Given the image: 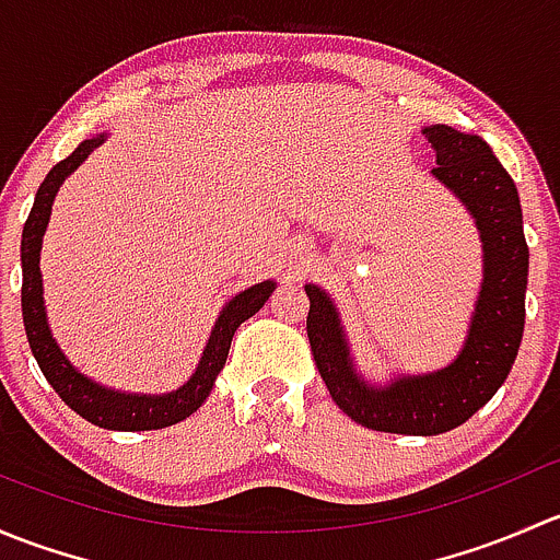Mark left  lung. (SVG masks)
Returning a JSON list of instances; mask_svg holds the SVG:
<instances>
[{
    "mask_svg": "<svg viewBox=\"0 0 560 560\" xmlns=\"http://www.w3.org/2000/svg\"><path fill=\"white\" fill-rule=\"evenodd\" d=\"M422 135L436 154L433 178L466 206L482 241V290L460 354L431 374L369 385L354 369L332 298L322 287L306 284L308 343L338 409L371 431L404 436L453 431L504 385L521 349L528 284V246L515 180L479 135L457 132L447 124H431Z\"/></svg>",
    "mask_w": 560,
    "mask_h": 560,
    "instance_id": "8db88e82",
    "label": "left lung"
}]
</instances>
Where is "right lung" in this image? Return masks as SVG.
Returning <instances> with one entry per match:
<instances>
[{"mask_svg":"<svg viewBox=\"0 0 560 560\" xmlns=\"http://www.w3.org/2000/svg\"><path fill=\"white\" fill-rule=\"evenodd\" d=\"M105 140V135H97L92 140H83L67 160L50 167L45 180L39 184L35 206H32L30 219L24 224V235H21V268H24V284H21V312H24L26 338H30L32 354H35L39 371L48 380V385L59 393V398L70 406L72 411L89 420L92 425L107 428V431H156V428L175 425V422L186 420L195 415L202 406V400L211 395L213 382H217L219 371L228 363L230 343H233L235 330L241 322L254 316L265 306L270 292L276 290L273 281H262L248 290L235 295L228 306L219 314L217 325H213L211 338H208L202 358L197 363L195 374L189 376L186 385L165 395H138V393H121V389H107L89 376H83L59 343L50 336L48 319H45V303H43V273H39V248H43V235L48 228L50 206L59 191L61 180L70 173L78 171V165L86 162V156L97 149Z\"/></svg>","mask_w":560,"mask_h":560,"instance_id":"right-lung-1","label":"right lung"}]
</instances>
